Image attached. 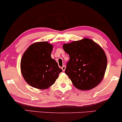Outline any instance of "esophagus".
I'll list each match as a JSON object with an SVG mask.
<instances>
[{
    "label": "esophagus",
    "mask_w": 122,
    "mask_h": 122,
    "mask_svg": "<svg viewBox=\"0 0 122 122\" xmlns=\"http://www.w3.org/2000/svg\"><path fill=\"white\" fill-rule=\"evenodd\" d=\"M61 69H62L63 71H64L66 70V66H63V67H61Z\"/></svg>",
    "instance_id": "obj_1"
}]
</instances>
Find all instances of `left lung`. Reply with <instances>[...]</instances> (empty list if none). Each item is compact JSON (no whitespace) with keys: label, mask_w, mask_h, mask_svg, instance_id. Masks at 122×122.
<instances>
[{"label":"left lung","mask_w":122,"mask_h":122,"mask_svg":"<svg viewBox=\"0 0 122 122\" xmlns=\"http://www.w3.org/2000/svg\"><path fill=\"white\" fill-rule=\"evenodd\" d=\"M63 48L70 56L65 73L78 89L87 91L97 86L104 77L107 58L103 50L91 39L65 43Z\"/></svg>","instance_id":"1"}]
</instances>
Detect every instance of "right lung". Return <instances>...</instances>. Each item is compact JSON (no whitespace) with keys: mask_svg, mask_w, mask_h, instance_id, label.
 <instances>
[{"mask_svg":"<svg viewBox=\"0 0 122 122\" xmlns=\"http://www.w3.org/2000/svg\"><path fill=\"white\" fill-rule=\"evenodd\" d=\"M52 49V45L47 42H39L31 45L24 53L21 60V71L30 86L39 89L49 88L62 72L51 57Z\"/></svg>","mask_w":122,"mask_h":122,"instance_id":"right-lung-1","label":"right lung"}]
</instances>
